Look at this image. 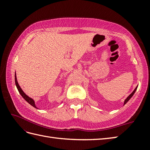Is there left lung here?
Here are the masks:
<instances>
[{
    "label": "left lung",
    "instance_id": "1",
    "mask_svg": "<svg viewBox=\"0 0 150 150\" xmlns=\"http://www.w3.org/2000/svg\"><path fill=\"white\" fill-rule=\"evenodd\" d=\"M137 87H138V86H137V87L135 88V89L134 90H133V91L132 92V93L131 94H130V95H129V96H128V97H127V98H126L125 100H124V105H125V104H126L127 103H128V100L130 99V98H131L132 97L133 95H134V93H135V91H136V90H137Z\"/></svg>",
    "mask_w": 150,
    "mask_h": 150
}]
</instances>
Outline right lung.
<instances>
[{"instance_id":"add662e5","label":"right lung","mask_w":150,"mask_h":150,"mask_svg":"<svg viewBox=\"0 0 150 150\" xmlns=\"http://www.w3.org/2000/svg\"><path fill=\"white\" fill-rule=\"evenodd\" d=\"M15 84H16V86H17V90L19 92V93H20L21 95V96L23 97L25 100H26V101H27L28 103H29L30 104H31V106H33L34 108H37V106H35V101L33 99V98H31V97H28V95L24 93V92L22 91V90L21 89V88L20 87V86H19L18 82H17V76H16V73L15 74Z\"/></svg>"}]
</instances>
